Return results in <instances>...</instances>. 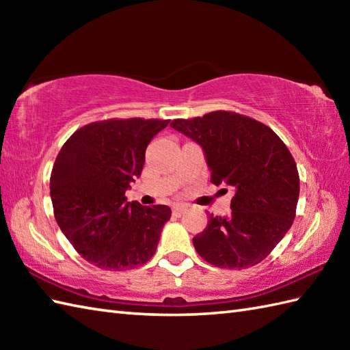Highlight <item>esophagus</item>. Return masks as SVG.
Instances as JSON below:
<instances>
[{
	"label": "esophagus",
	"instance_id": "1",
	"mask_svg": "<svg viewBox=\"0 0 350 350\" xmlns=\"http://www.w3.org/2000/svg\"><path fill=\"white\" fill-rule=\"evenodd\" d=\"M188 207L185 206V204H176L174 207H173V213L176 215V217H180V215H183L185 213V211H187Z\"/></svg>",
	"mask_w": 350,
	"mask_h": 350
}]
</instances>
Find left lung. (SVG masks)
Here are the masks:
<instances>
[{"label": "left lung", "instance_id": "1", "mask_svg": "<svg viewBox=\"0 0 350 350\" xmlns=\"http://www.w3.org/2000/svg\"><path fill=\"white\" fill-rule=\"evenodd\" d=\"M170 126L203 148L212 183L234 191L232 212L211 215L192 239L198 254L226 269L262 262L292 227L299 198L298 168L286 144L266 124L228 111Z\"/></svg>", "mask_w": 350, "mask_h": 350}]
</instances>
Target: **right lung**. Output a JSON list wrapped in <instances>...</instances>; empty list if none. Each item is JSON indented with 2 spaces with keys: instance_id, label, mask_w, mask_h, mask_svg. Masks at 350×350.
<instances>
[{
  "instance_id": "right-lung-1",
  "label": "right lung",
  "mask_w": 350,
  "mask_h": 350,
  "mask_svg": "<svg viewBox=\"0 0 350 350\" xmlns=\"http://www.w3.org/2000/svg\"><path fill=\"white\" fill-rule=\"evenodd\" d=\"M170 120H105L66 141L51 173L58 227L87 262L124 271L148 262L171 217L165 204L141 206L124 192L141 176L144 153Z\"/></svg>"
}]
</instances>
